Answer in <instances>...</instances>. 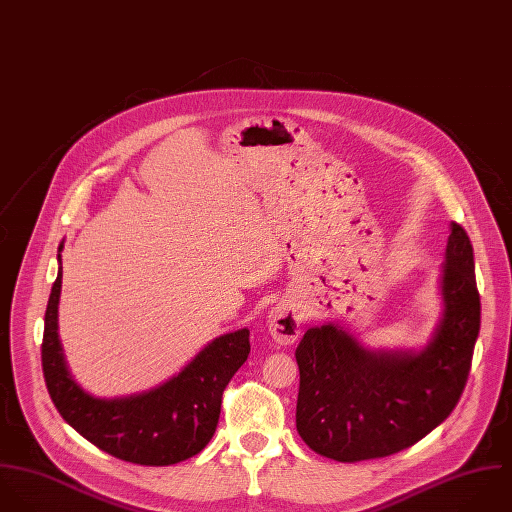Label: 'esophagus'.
Instances as JSON below:
<instances>
[{"label":"esophagus","mask_w":512,"mask_h":512,"mask_svg":"<svg viewBox=\"0 0 512 512\" xmlns=\"http://www.w3.org/2000/svg\"><path fill=\"white\" fill-rule=\"evenodd\" d=\"M269 332L279 344H293L301 336V316L295 308L279 303L269 312Z\"/></svg>","instance_id":"1"}]
</instances>
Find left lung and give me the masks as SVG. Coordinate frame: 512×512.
<instances>
[{"instance_id":"8db88e82","label":"left lung","mask_w":512,"mask_h":512,"mask_svg":"<svg viewBox=\"0 0 512 512\" xmlns=\"http://www.w3.org/2000/svg\"><path fill=\"white\" fill-rule=\"evenodd\" d=\"M443 316L421 352H372L336 324L308 328L297 346V431L340 463L404 451L455 409L481 328L473 245L451 223L441 267Z\"/></svg>"}]
</instances>
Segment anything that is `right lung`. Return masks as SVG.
I'll list each match as a JSON object with an SVG mask.
<instances>
[{
    "mask_svg": "<svg viewBox=\"0 0 512 512\" xmlns=\"http://www.w3.org/2000/svg\"><path fill=\"white\" fill-rule=\"evenodd\" d=\"M63 243L59 245L61 265ZM63 267L45 310L41 364L49 396L61 417L104 453L148 467H164L198 455L215 433L221 396L249 356V330L223 334L172 380L156 390L120 400L87 394L69 374L57 332Z\"/></svg>",
    "mask_w": 512,
    "mask_h": 512,
    "instance_id": "obj_1",
    "label": "right lung"
}]
</instances>
